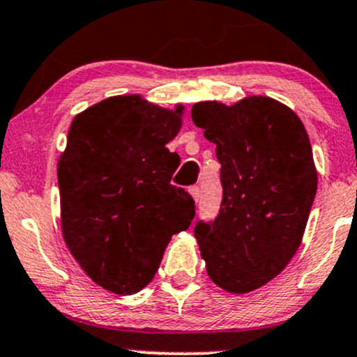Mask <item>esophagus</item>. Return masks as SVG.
Returning a JSON list of instances; mask_svg holds the SVG:
<instances>
[{
    "mask_svg": "<svg viewBox=\"0 0 357 357\" xmlns=\"http://www.w3.org/2000/svg\"><path fill=\"white\" fill-rule=\"evenodd\" d=\"M190 192H191V196L195 197L196 201L199 199V196H201V190H199V186H191V188H190Z\"/></svg>",
    "mask_w": 357,
    "mask_h": 357,
    "instance_id": "1",
    "label": "esophagus"
}]
</instances>
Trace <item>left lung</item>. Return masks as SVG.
<instances>
[{"label":"left lung","instance_id":"8db88e82","mask_svg":"<svg viewBox=\"0 0 357 357\" xmlns=\"http://www.w3.org/2000/svg\"><path fill=\"white\" fill-rule=\"evenodd\" d=\"M192 121L216 144L222 199L195 236L209 278L234 294L276 278L301 244L317 190L301 119L271 98L196 102Z\"/></svg>","mask_w":357,"mask_h":357}]
</instances>
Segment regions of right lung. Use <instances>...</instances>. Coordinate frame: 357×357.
<instances>
[{"label": "right lung", "instance_id": "right-lung-1", "mask_svg": "<svg viewBox=\"0 0 357 357\" xmlns=\"http://www.w3.org/2000/svg\"><path fill=\"white\" fill-rule=\"evenodd\" d=\"M139 96H114L73 119L58 162L63 236L96 284L135 294L151 282L171 236L186 231L195 199L171 178L166 144L181 126Z\"/></svg>", "mask_w": 357, "mask_h": 357}]
</instances>
